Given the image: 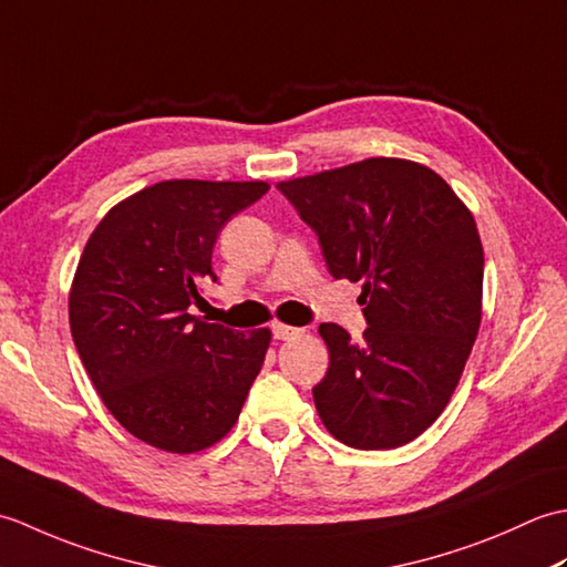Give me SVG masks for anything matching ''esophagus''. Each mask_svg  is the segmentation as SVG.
Instances as JSON below:
<instances>
[{"label": "esophagus", "mask_w": 567, "mask_h": 567, "mask_svg": "<svg viewBox=\"0 0 567 567\" xmlns=\"http://www.w3.org/2000/svg\"><path fill=\"white\" fill-rule=\"evenodd\" d=\"M302 333H305V329L290 327V323H282V321L272 323V336H275V339H280V341H290V339H297V336H302Z\"/></svg>", "instance_id": "1"}]
</instances>
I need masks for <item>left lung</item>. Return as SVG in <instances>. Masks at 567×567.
Masks as SVG:
<instances>
[{
    "mask_svg": "<svg viewBox=\"0 0 567 567\" xmlns=\"http://www.w3.org/2000/svg\"><path fill=\"white\" fill-rule=\"evenodd\" d=\"M315 228L336 280L363 282V341L321 323L329 370L315 390L333 439L388 451L441 416L483 321L475 216L431 167L365 158L277 183Z\"/></svg>",
    "mask_w": 567,
    "mask_h": 567,
    "instance_id": "left-lung-1",
    "label": "left lung"
}]
</instances>
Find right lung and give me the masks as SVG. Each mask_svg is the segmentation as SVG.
Here are the masks:
<instances>
[{
	"label": "right lung",
	"instance_id": "obj_1",
	"mask_svg": "<svg viewBox=\"0 0 567 567\" xmlns=\"http://www.w3.org/2000/svg\"><path fill=\"white\" fill-rule=\"evenodd\" d=\"M270 189L262 179H163L104 214L72 277V341L104 406L167 453L219 443L238 421L272 333L189 315L224 224Z\"/></svg>",
	"mask_w": 567,
	"mask_h": 567
}]
</instances>
